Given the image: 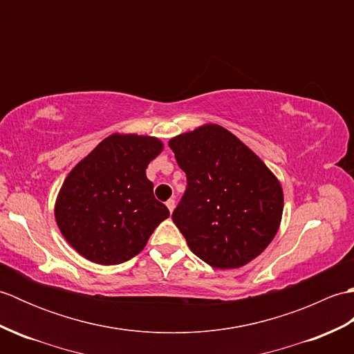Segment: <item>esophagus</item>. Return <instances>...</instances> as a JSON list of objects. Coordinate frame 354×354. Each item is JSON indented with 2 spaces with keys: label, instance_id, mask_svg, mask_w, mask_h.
Listing matches in <instances>:
<instances>
[{
  "label": "esophagus",
  "instance_id": "1",
  "mask_svg": "<svg viewBox=\"0 0 354 354\" xmlns=\"http://www.w3.org/2000/svg\"><path fill=\"white\" fill-rule=\"evenodd\" d=\"M165 205H167L169 212L173 213V209H175V199H169L167 202H165Z\"/></svg>",
  "mask_w": 354,
  "mask_h": 354
}]
</instances>
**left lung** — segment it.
I'll return each instance as SVG.
<instances>
[{
  "instance_id": "8db88e82",
  "label": "left lung",
  "mask_w": 354,
  "mask_h": 354,
  "mask_svg": "<svg viewBox=\"0 0 354 354\" xmlns=\"http://www.w3.org/2000/svg\"><path fill=\"white\" fill-rule=\"evenodd\" d=\"M169 146L187 175L171 219L192 252L216 269L242 268L259 257L281 223L278 178L221 124L179 133Z\"/></svg>"
}]
</instances>
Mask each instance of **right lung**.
Listing matches in <instances>:
<instances>
[{"instance_id": "1", "label": "right lung", "mask_w": 354, "mask_h": 354, "mask_svg": "<svg viewBox=\"0 0 354 354\" xmlns=\"http://www.w3.org/2000/svg\"><path fill=\"white\" fill-rule=\"evenodd\" d=\"M160 138L115 132L80 160L57 193L59 231L82 257L111 266L140 254L170 216L153 196L149 162L162 152Z\"/></svg>"}]
</instances>
